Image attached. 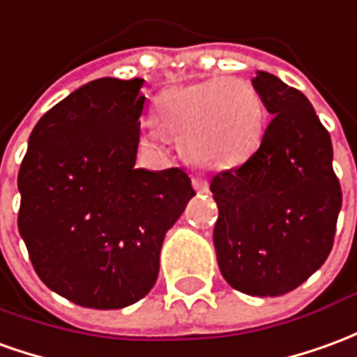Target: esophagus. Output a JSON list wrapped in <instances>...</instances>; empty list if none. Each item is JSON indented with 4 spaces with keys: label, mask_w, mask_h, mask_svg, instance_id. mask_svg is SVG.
I'll return each instance as SVG.
<instances>
[{
    "label": "esophagus",
    "mask_w": 357,
    "mask_h": 357,
    "mask_svg": "<svg viewBox=\"0 0 357 357\" xmlns=\"http://www.w3.org/2000/svg\"><path fill=\"white\" fill-rule=\"evenodd\" d=\"M193 187H195L197 193H208V181L204 178L195 176V178H193Z\"/></svg>",
    "instance_id": "obj_1"
}]
</instances>
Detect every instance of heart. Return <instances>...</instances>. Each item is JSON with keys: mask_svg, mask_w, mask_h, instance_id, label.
Returning a JSON list of instances; mask_svg holds the SVG:
<instances>
[{"mask_svg": "<svg viewBox=\"0 0 357 357\" xmlns=\"http://www.w3.org/2000/svg\"><path fill=\"white\" fill-rule=\"evenodd\" d=\"M153 126L178 144L189 162L230 170L261 146L265 104L245 79L211 77L162 91L154 100Z\"/></svg>", "mask_w": 357, "mask_h": 357, "instance_id": "heart-1", "label": "heart"}]
</instances>
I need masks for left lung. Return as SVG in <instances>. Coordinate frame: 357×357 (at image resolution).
I'll list each match as a JSON object with an SVG mask.
<instances>
[{
    "mask_svg": "<svg viewBox=\"0 0 357 357\" xmlns=\"http://www.w3.org/2000/svg\"><path fill=\"white\" fill-rule=\"evenodd\" d=\"M273 116L261 146L211 181L222 276L249 296L296 290L326 261L342 206L331 135L305 94L257 71L251 81Z\"/></svg>",
    "mask_w": 357,
    "mask_h": 357,
    "instance_id": "left-lung-1",
    "label": "left lung"
}]
</instances>
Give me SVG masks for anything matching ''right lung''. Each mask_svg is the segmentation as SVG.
I'll return each instance as SVG.
<instances>
[{
	"label": "right lung",
	"mask_w": 357,
	"mask_h": 357,
	"mask_svg": "<svg viewBox=\"0 0 357 357\" xmlns=\"http://www.w3.org/2000/svg\"><path fill=\"white\" fill-rule=\"evenodd\" d=\"M143 79H96L34 126L17 185L40 280L81 307L121 309L158 278L166 231L195 195L179 168H135Z\"/></svg>",
	"instance_id": "obj_1"
}]
</instances>
